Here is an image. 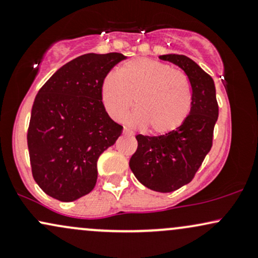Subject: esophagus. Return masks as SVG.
Instances as JSON below:
<instances>
[{
    "label": "esophagus",
    "mask_w": 258,
    "mask_h": 258,
    "mask_svg": "<svg viewBox=\"0 0 258 258\" xmlns=\"http://www.w3.org/2000/svg\"><path fill=\"white\" fill-rule=\"evenodd\" d=\"M122 133H123V135H127V131H126V130H123V132H122Z\"/></svg>",
    "instance_id": "obj_1"
}]
</instances>
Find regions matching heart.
I'll return each instance as SVG.
<instances>
[{
	"label": "heart",
	"instance_id": "obj_1",
	"mask_svg": "<svg viewBox=\"0 0 258 258\" xmlns=\"http://www.w3.org/2000/svg\"><path fill=\"white\" fill-rule=\"evenodd\" d=\"M100 96L111 119L127 117L133 128L149 126L155 135H166L182 126L191 108V92L188 79L170 65L141 58L121 65L119 73H110L102 82Z\"/></svg>",
	"mask_w": 258,
	"mask_h": 258
}]
</instances>
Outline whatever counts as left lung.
<instances>
[{
    "label": "left lung",
    "instance_id": "8db88e82",
    "mask_svg": "<svg viewBox=\"0 0 258 258\" xmlns=\"http://www.w3.org/2000/svg\"><path fill=\"white\" fill-rule=\"evenodd\" d=\"M161 60L179 67L191 86V108L182 126L162 136H136L138 148L130 168L152 190L171 193L194 178L212 147L218 119L215 82L209 74L182 54H164Z\"/></svg>",
    "mask_w": 258,
    "mask_h": 258
}]
</instances>
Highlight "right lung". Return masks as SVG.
Instances as JSON below:
<instances>
[{"mask_svg":"<svg viewBox=\"0 0 258 258\" xmlns=\"http://www.w3.org/2000/svg\"><path fill=\"white\" fill-rule=\"evenodd\" d=\"M121 53L80 55L58 69L38 91L31 109L28 148L32 177L49 197L65 201L88 194L97 161L121 136L100 96L102 82Z\"/></svg>","mask_w":258,"mask_h":258,"instance_id":"obj_1","label":"right lung"}]
</instances>
